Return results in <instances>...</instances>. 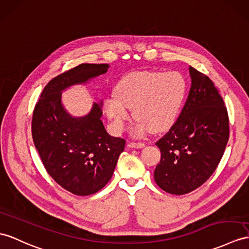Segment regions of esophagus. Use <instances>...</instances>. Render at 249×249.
I'll return each mask as SVG.
<instances>
[{
    "label": "esophagus",
    "mask_w": 249,
    "mask_h": 249,
    "mask_svg": "<svg viewBox=\"0 0 249 249\" xmlns=\"http://www.w3.org/2000/svg\"><path fill=\"white\" fill-rule=\"evenodd\" d=\"M129 148H134V149H141L144 147L143 142H129L128 143Z\"/></svg>",
    "instance_id": "obj_1"
}]
</instances>
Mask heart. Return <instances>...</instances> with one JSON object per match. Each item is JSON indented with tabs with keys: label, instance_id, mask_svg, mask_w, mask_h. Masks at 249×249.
<instances>
[{
	"label": "heart",
	"instance_id": "1",
	"mask_svg": "<svg viewBox=\"0 0 249 249\" xmlns=\"http://www.w3.org/2000/svg\"><path fill=\"white\" fill-rule=\"evenodd\" d=\"M187 94V82L178 71H142L124 77L116 87V95L105 100V112L114 129L124 131L130 111L137 119L133 134L139 137L150 130H168L178 117Z\"/></svg>",
	"mask_w": 249,
	"mask_h": 249
}]
</instances>
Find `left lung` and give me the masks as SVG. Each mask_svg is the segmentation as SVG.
Wrapping results in <instances>:
<instances>
[{
	"mask_svg": "<svg viewBox=\"0 0 249 249\" xmlns=\"http://www.w3.org/2000/svg\"><path fill=\"white\" fill-rule=\"evenodd\" d=\"M191 88L178 120L155 142L160 161L154 179L163 191L183 196L202 186L225 151L229 118L219 89L203 72L189 68Z\"/></svg>",
	"mask_w": 249,
	"mask_h": 249,
	"instance_id": "1",
	"label": "left lung"
}]
</instances>
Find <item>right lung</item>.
<instances>
[{"label": "right lung", "mask_w": 249, "mask_h": 249, "mask_svg": "<svg viewBox=\"0 0 249 249\" xmlns=\"http://www.w3.org/2000/svg\"><path fill=\"white\" fill-rule=\"evenodd\" d=\"M108 64L83 63L53 78L42 90L32 120V134L44 168L58 185L76 196L98 192L111 179L125 141L107 134L101 105L87 116L72 117L61 92L105 74Z\"/></svg>", "instance_id": "1"}]
</instances>
